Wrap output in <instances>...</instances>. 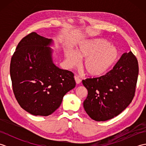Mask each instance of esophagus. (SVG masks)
<instances>
[{"label": "esophagus", "mask_w": 146, "mask_h": 146, "mask_svg": "<svg viewBox=\"0 0 146 146\" xmlns=\"http://www.w3.org/2000/svg\"><path fill=\"white\" fill-rule=\"evenodd\" d=\"M75 82H76V84H79V83H80L82 82V80H80L79 78V77H78V76H75Z\"/></svg>", "instance_id": "34e87169"}]
</instances>
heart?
Returning a JSON list of instances; mask_svg holds the SVG:
<instances>
[{"label": "heart", "mask_w": 146, "mask_h": 146, "mask_svg": "<svg viewBox=\"0 0 146 146\" xmlns=\"http://www.w3.org/2000/svg\"><path fill=\"white\" fill-rule=\"evenodd\" d=\"M66 58L71 66L78 64L80 58H84L83 68L92 76H100L112 69L119 57L117 47L105 39L84 41L80 45L77 53L66 52Z\"/></svg>", "instance_id": "heart-1"}]
</instances>
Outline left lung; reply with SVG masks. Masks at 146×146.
<instances>
[{
	"label": "left lung",
	"mask_w": 146,
	"mask_h": 146,
	"mask_svg": "<svg viewBox=\"0 0 146 146\" xmlns=\"http://www.w3.org/2000/svg\"><path fill=\"white\" fill-rule=\"evenodd\" d=\"M138 74L137 60L130 51L123 53L106 75L83 80L88 90L83 102L86 112L96 121H106L119 115L134 98Z\"/></svg>",
	"instance_id": "obj_1"
}]
</instances>
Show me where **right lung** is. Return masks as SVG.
I'll use <instances>...</instances> for the list:
<instances>
[{
  "mask_svg": "<svg viewBox=\"0 0 146 146\" xmlns=\"http://www.w3.org/2000/svg\"><path fill=\"white\" fill-rule=\"evenodd\" d=\"M52 39L32 32L19 42L12 55L10 75L15 97L24 110L48 116L58 109L64 95L75 88L74 74L53 63Z\"/></svg>",
  "mask_w": 146,
  "mask_h": 146,
  "instance_id": "right-lung-1",
  "label": "right lung"
}]
</instances>
